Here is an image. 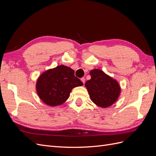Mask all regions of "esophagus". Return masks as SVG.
Segmentation results:
<instances>
[{"label": "esophagus", "instance_id": "1", "mask_svg": "<svg viewBox=\"0 0 156 156\" xmlns=\"http://www.w3.org/2000/svg\"><path fill=\"white\" fill-rule=\"evenodd\" d=\"M81 81L83 82V83L84 84V83H85V79H84V77H83V78L81 79Z\"/></svg>", "mask_w": 156, "mask_h": 156}]
</instances>
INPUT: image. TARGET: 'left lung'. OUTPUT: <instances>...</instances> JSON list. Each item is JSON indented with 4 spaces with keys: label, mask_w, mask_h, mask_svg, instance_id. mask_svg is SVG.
<instances>
[{
    "label": "left lung",
    "mask_w": 156,
    "mask_h": 156,
    "mask_svg": "<svg viewBox=\"0 0 156 156\" xmlns=\"http://www.w3.org/2000/svg\"><path fill=\"white\" fill-rule=\"evenodd\" d=\"M90 75L91 79L86 82L84 86L92 102L102 108L114 104L121 92L120 86L116 80L99 69L91 70Z\"/></svg>",
    "instance_id": "8db88e82"
}]
</instances>
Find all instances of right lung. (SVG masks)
<instances>
[{"instance_id":"add662e5","label":"right lung","mask_w":156,"mask_h":156,"mask_svg":"<svg viewBox=\"0 0 156 156\" xmlns=\"http://www.w3.org/2000/svg\"><path fill=\"white\" fill-rule=\"evenodd\" d=\"M74 70L64 65L49 69L37 80L36 88L40 100L46 105L56 107L66 101L72 90L83 85L74 75Z\"/></svg>"}]
</instances>
